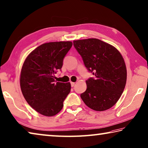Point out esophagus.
I'll return each instance as SVG.
<instances>
[{
    "mask_svg": "<svg viewBox=\"0 0 148 148\" xmlns=\"http://www.w3.org/2000/svg\"><path fill=\"white\" fill-rule=\"evenodd\" d=\"M71 87H74V85H75V83L74 82H71Z\"/></svg>",
    "mask_w": 148,
    "mask_h": 148,
    "instance_id": "1",
    "label": "esophagus"
}]
</instances>
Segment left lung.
Segmentation results:
<instances>
[{
	"label": "left lung",
	"instance_id": "left-lung-1",
	"mask_svg": "<svg viewBox=\"0 0 148 148\" xmlns=\"http://www.w3.org/2000/svg\"><path fill=\"white\" fill-rule=\"evenodd\" d=\"M86 68L94 77L88 78L87 89L81 94L83 102L95 111L111 108L124 90L127 70L123 58L116 48L98 39L73 41Z\"/></svg>",
	"mask_w": 148,
	"mask_h": 148
}]
</instances>
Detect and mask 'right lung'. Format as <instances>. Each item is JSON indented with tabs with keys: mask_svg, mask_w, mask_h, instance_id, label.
<instances>
[{
	"mask_svg": "<svg viewBox=\"0 0 148 148\" xmlns=\"http://www.w3.org/2000/svg\"><path fill=\"white\" fill-rule=\"evenodd\" d=\"M71 41L50 42L37 47L28 56L21 69L20 85L25 100L37 112L46 116L58 114L71 92L70 82H57Z\"/></svg>",
	"mask_w": 148,
	"mask_h": 148,
	"instance_id": "obj_1",
	"label": "right lung"
}]
</instances>
